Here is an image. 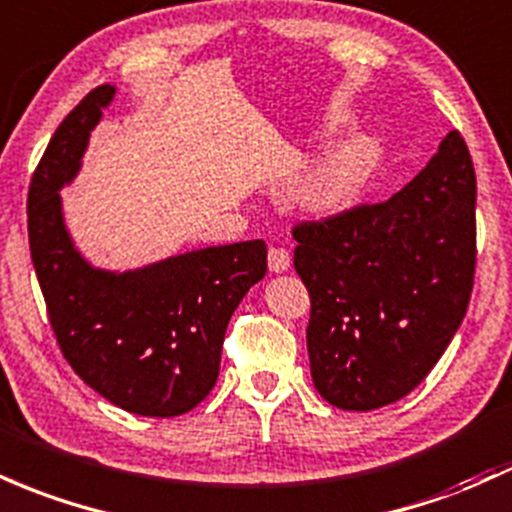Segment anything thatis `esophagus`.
I'll return each instance as SVG.
<instances>
[{"label":"esophagus","mask_w":512,"mask_h":512,"mask_svg":"<svg viewBox=\"0 0 512 512\" xmlns=\"http://www.w3.org/2000/svg\"><path fill=\"white\" fill-rule=\"evenodd\" d=\"M267 262H269V272L282 274L291 265V255L284 250V247H272V250H269Z\"/></svg>","instance_id":"obj_1"}]
</instances>
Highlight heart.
<instances>
[{
    "instance_id": "1",
    "label": "heart",
    "mask_w": 512,
    "mask_h": 512,
    "mask_svg": "<svg viewBox=\"0 0 512 512\" xmlns=\"http://www.w3.org/2000/svg\"><path fill=\"white\" fill-rule=\"evenodd\" d=\"M379 140L352 133L340 140L296 189V206L313 218H333L357 204L379 165Z\"/></svg>"
}]
</instances>
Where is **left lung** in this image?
I'll return each mask as SVG.
<instances>
[{
    "label": "left lung",
    "mask_w": 512,
    "mask_h": 512,
    "mask_svg": "<svg viewBox=\"0 0 512 512\" xmlns=\"http://www.w3.org/2000/svg\"><path fill=\"white\" fill-rule=\"evenodd\" d=\"M311 296L306 342L320 396L374 411L408 396L447 350L476 267V174L459 131L389 201L294 228Z\"/></svg>",
    "instance_id": "left-lung-1"
}]
</instances>
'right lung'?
Wrapping results in <instances>:
<instances>
[{
  "label": "right lung",
  "instance_id": "1",
  "mask_svg": "<svg viewBox=\"0 0 512 512\" xmlns=\"http://www.w3.org/2000/svg\"><path fill=\"white\" fill-rule=\"evenodd\" d=\"M114 97V84L92 89L50 138L28 187V245L50 325L77 376L123 411L174 418L216 384L228 320L267 274V245L201 247L126 272L84 260L60 189L80 174Z\"/></svg>",
  "mask_w": 512,
  "mask_h": 512
}]
</instances>
